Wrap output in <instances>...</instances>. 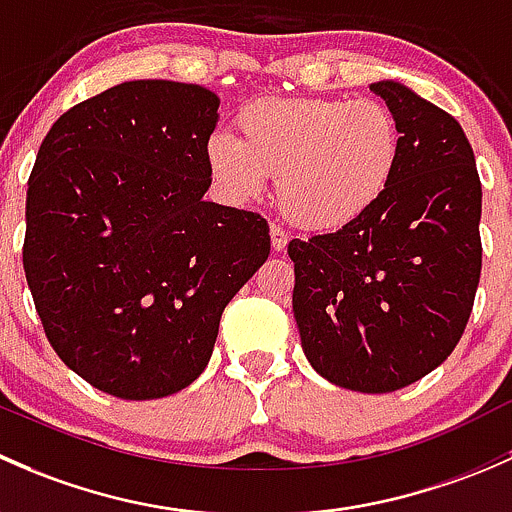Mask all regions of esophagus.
<instances>
[{
    "label": "esophagus",
    "instance_id": "1",
    "mask_svg": "<svg viewBox=\"0 0 512 512\" xmlns=\"http://www.w3.org/2000/svg\"><path fill=\"white\" fill-rule=\"evenodd\" d=\"M286 244H288V231H283L281 226L273 224L271 226V246H273V251H283V249H286Z\"/></svg>",
    "mask_w": 512,
    "mask_h": 512
}]
</instances>
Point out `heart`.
<instances>
[{"instance_id": "1", "label": "heart", "mask_w": 512, "mask_h": 512, "mask_svg": "<svg viewBox=\"0 0 512 512\" xmlns=\"http://www.w3.org/2000/svg\"><path fill=\"white\" fill-rule=\"evenodd\" d=\"M399 160V120L377 98H261L236 115V140L214 133L204 145L226 197L251 202L276 177L281 209L310 231H340L367 217Z\"/></svg>"}]
</instances>
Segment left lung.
<instances>
[{
    "label": "left lung",
    "mask_w": 512,
    "mask_h": 512,
    "mask_svg": "<svg viewBox=\"0 0 512 512\" xmlns=\"http://www.w3.org/2000/svg\"><path fill=\"white\" fill-rule=\"evenodd\" d=\"M370 91L397 115L402 160L367 217L293 239V315L313 370L384 394L414 384L461 340L481 278V179L456 118L397 81Z\"/></svg>",
    "instance_id": "obj_1"
}]
</instances>
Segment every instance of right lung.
Masks as SVG:
<instances>
[{"instance_id": "right-lung-1", "label": "right lung", "mask_w": 512, "mask_h": 512, "mask_svg": "<svg viewBox=\"0 0 512 512\" xmlns=\"http://www.w3.org/2000/svg\"><path fill=\"white\" fill-rule=\"evenodd\" d=\"M219 103L194 83L123 81L41 142L26 283L56 355L100 392L142 402L189 387L271 254L266 219L204 202Z\"/></svg>"}]
</instances>
